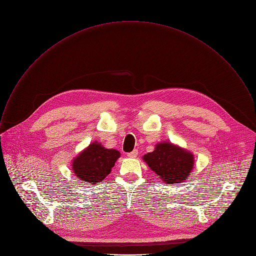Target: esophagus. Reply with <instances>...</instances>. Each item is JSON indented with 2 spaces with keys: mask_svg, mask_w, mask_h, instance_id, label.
<instances>
[{
  "mask_svg": "<svg viewBox=\"0 0 256 256\" xmlns=\"http://www.w3.org/2000/svg\"><path fill=\"white\" fill-rule=\"evenodd\" d=\"M137 156H138V150L137 149H134L132 152H130L127 154V156L130 158H137Z\"/></svg>",
  "mask_w": 256,
  "mask_h": 256,
  "instance_id": "esophagus-1",
  "label": "esophagus"
}]
</instances>
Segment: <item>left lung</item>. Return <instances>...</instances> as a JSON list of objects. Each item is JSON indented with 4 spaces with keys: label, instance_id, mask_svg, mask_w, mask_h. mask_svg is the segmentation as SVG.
<instances>
[{
    "label": "left lung",
    "instance_id": "8db88e82",
    "mask_svg": "<svg viewBox=\"0 0 256 256\" xmlns=\"http://www.w3.org/2000/svg\"><path fill=\"white\" fill-rule=\"evenodd\" d=\"M194 154L172 142H160L154 150L143 156V160L160 180L168 184H176L188 180L194 158Z\"/></svg>",
    "mask_w": 256,
    "mask_h": 256
}]
</instances>
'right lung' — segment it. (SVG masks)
<instances>
[{
    "instance_id": "1",
    "label": "right lung",
    "mask_w": 256,
    "mask_h": 256,
    "mask_svg": "<svg viewBox=\"0 0 256 256\" xmlns=\"http://www.w3.org/2000/svg\"><path fill=\"white\" fill-rule=\"evenodd\" d=\"M120 156L118 150L106 148L98 141H94L72 160V172L80 180L96 184L111 172Z\"/></svg>"
}]
</instances>
